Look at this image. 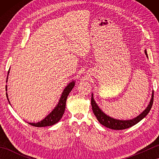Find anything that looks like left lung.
<instances>
[{
  "mask_svg": "<svg viewBox=\"0 0 159 159\" xmlns=\"http://www.w3.org/2000/svg\"><path fill=\"white\" fill-rule=\"evenodd\" d=\"M145 53H146V55L148 57L146 50H145ZM93 96V93H92V100H91V103H92V107L93 114L95 115L97 120H98V121L101 124L103 125V126H104L107 128H111V129H113V130H124V129H126V128H128L131 126H133L134 125L137 124L138 122H139V121L141 120H142L143 118L148 114V113L150 112L152 106L153 99H154V92H152L150 103L146 107V109H145L142 113L132 120H121L115 119V118L111 117L104 113L96 102V101L94 100Z\"/></svg>",
  "mask_w": 159,
  "mask_h": 159,
  "instance_id": "8db88e82",
  "label": "left lung"
}]
</instances>
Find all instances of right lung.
Masks as SVG:
<instances>
[{"mask_svg": "<svg viewBox=\"0 0 159 159\" xmlns=\"http://www.w3.org/2000/svg\"><path fill=\"white\" fill-rule=\"evenodd\" d=\"M9 70L8 71V75H9ZM7 79H8V76L7 77ZM74 85H75V80H73V81L70 82L68 85L66 87V88L63 91L61 96L60 97L58 104H57L56 107H55V109H54L51 112H50L48 116L44 118V119L39 121L38 123H29V124H31V126H36V127H45V126H52V125L58 122V121L61 119L63 117V115L64 112H65L67 98L68 96L71 91H72V89H73ZM6 91H7V85H6ZM6 96L9 102L7 93H6Z\"/></svg>", "mask_w": 159, "mask_h": 159, "instance_id": "right-lung-1", "label": "right lung"}]
</instances>
